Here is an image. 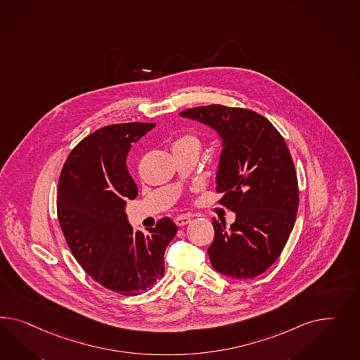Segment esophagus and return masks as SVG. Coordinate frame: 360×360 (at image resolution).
Segmentation results:
<instances>
[{
	"instance_id": "obj_1",
	"label": "esophagus",
	"mask_w": 360,
	"mask_h": 360,
	"mask_svg": "<svg viewBox=\"0 0 360 360\" xmlns=\"http://www.w3.org/2000/svg\"><path fill=\"white\" fill-rule=\"evenodd\" d=\"M191 221V219L188 217V216H185V214H182V216H176L174 219V223L178 225V226H184V225H187V224Z\"/></svg>"
}]
</instances>
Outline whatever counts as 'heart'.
Returning <instances> with one entry per match:
<instances>
[{"mask_svg":"<svg viewBox=\"0 0 360 360\" xmlns=\"http://www.w3.org/2000/svg\"><path fill=\"white\" fill-rule=\"evenodd\" d=\"M178 146H191V148H195V149L199 150L200 143H199V139L194 136V135H184L175 141L173 148H178Z\"/></svg>","mask_w":360,"mask_h":360,"instance_id":"1","label":"heart"}]
</instances>
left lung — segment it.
Segmentation results:
<instances>
[{"label":"left lung","instance_id":"1","mask_svg":"<svg viewBox=\"0 0 360 360\" xmlns=\"http://www.w3.org/2000/svg\"><path fill=\"white\" fill-rule=\"evenodd\" d=\"M179 115L214 128L223 143L216 191L236 220L229 228L212 221L211 264L232 279L255 278L279 258L296 220L299 186L287 144L252 110L210 105Z\"/></svg>","mask_w":360,"mask_h":360}]
</instances>
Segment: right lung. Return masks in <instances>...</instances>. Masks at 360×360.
<instances>
[{
	"instance_id": "1",
	"label": "right lung",
	"mask_w": 360,
	"mask_h": 360,
	"mask_svg": "<svg viewBox=\"0 0 360 360\" xmlns=\"http://www.w3.org/2000/svg\"><path fill=\"white\" fill-rule=\"evenodd\" d=\"M155 126L99 128L73 148L58 178V223L70 252L96 282L124 296L143 293L164 276L166 246L178 231L162 217L148 234L134 232L124 211L127 199L137 196L127 155Z\"/></svg>"
}]
</instances>
